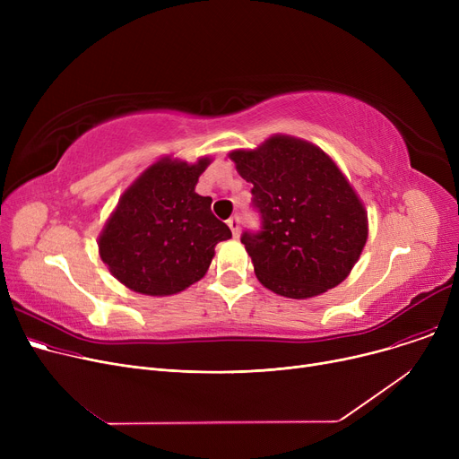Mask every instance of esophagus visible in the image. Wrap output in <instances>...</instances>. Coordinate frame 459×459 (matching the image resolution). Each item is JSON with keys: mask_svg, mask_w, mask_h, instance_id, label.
Returning <instances> with one entry per match:
<instances>
[{"mask_svg": "<svg viewBox=\"0 0 459 459\" xmlns=\"http://www.w3.org/2000/svg\"><path fill=\"white\" fill-rule=\"evenodd\" d=\"M227 225L230 227V230H232L234 238H238V234H239V217H238V215H232L230 220L227 221Z\"/></svg>", "mask_w": 459, "mask_h": 459, "instance_id": "esophagus-1", "label": "esophagus"}]
</instances>
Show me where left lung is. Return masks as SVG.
I'll return each mask as SVG.
<instances>
[{
	"label": "left lung",
	"instance_id": "obj_1",
	"mask_svg": "<svg viewBox=\"0 0 459 459\" xmlns=\"http://www.w3.org/2000/svg\"><path fill=\"white\" fill-rule=\"evenodd\" d=\"M229 158L253 184L262 217L260 232L242 236L262 286L308 299L341 284L365 249L368 213L334 160L318 144L282 134Z\"/></svg>",
	"mask_w": 459,
	"mask_h": 459
}]
</instances>
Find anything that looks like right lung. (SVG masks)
<instances>
[{"instance_id":"add662e5","label":"right lung","mask_w":459,"mask_h":459,"mask_svg":"<svg viewBox=\"0 0 459 459\" xmlns=\"http://www.w3.org/2000/svg\"><path fill=\"white\" fill-rule=\"evenodd\" d=\"M210 163L163 156L125 189L99 236V255L120 284L163 298L206 275L215 246L232 236L195 191Z\"/></svg>"}]
</instances>
